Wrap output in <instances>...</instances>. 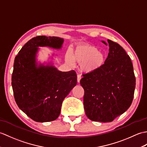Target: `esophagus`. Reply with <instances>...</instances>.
Masks as SVG:
<instances>
[{
  "mask_svg": "<svg viewBox=\"0 0 147 147\" xmlns=\"http://www.w3.org/2000/svg\"><path fill=\"white\" fill-rule=\"evenodd\" d=\"M81 79V75H80V74H78V76H77V81H78V83H80Z\"/></svg>",
  "mask_w": 147,
  "mask_h": 147,
  "instance_id": "esophagus-1",
  "label": "esophagus"
}]
</instances>
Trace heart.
<instances>
[{"label":"heart","instance_id":"heart-1","mask_svg":"<svg viewBox=\"0 0 147 147\" xmlns=\"http://www.w3.org/2000/svg\"><path fill=\"white\" fill-rule=\"evenodd\" d=\"M106 60L105 54L90 44L78 45L71 54L68 53L66 55L67 64L73 65L76 61L80 64V71L85 74H91L101 69L104 66Z\"/></svg>","mask_w":147,"mask_h":147}]
</instances>
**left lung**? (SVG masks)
I'll use <instances>...</instances> for the list:
<instances>
[{"mask_svg": "<svg viewBox=\"0 0 147 147\" xmlns=\"http://www.w3.org/2000/svg\"><path fill=\"white\" fill-rule=\"evenodd\" d=\"M109 53L104 66L80 81L84 88V108L90 120L111 122L132 103L136 80L130 57L118 44L108 39Z\"/></svg>", "mask_w": 147, "mask_h": 147, "instance_id": "1", "label": "left lung"}]
</instances>
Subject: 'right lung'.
<instances>
[{
    "mask_svg": "<svg viewBox=\"0 0 147 147\" xmlns=\"http://www.w3.org/2000/svg\"><path fill=\"white\" fill-rule=\"evenodd\" d=\"M59 37L39 36L29 40L15 58L12 86L17 105L37 122L56 120L64 99L77 84L74 71L63 72L54 66L57 54L51 53L47 61L38 60L39 47L55 50L63 47Z\"/></svg>",
    "mask_w": 147,
    "mask_h": 147,
    "instance_id": "obj_1",
    "label": "right lung"
}]
</instances>
